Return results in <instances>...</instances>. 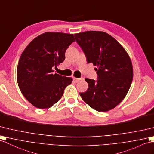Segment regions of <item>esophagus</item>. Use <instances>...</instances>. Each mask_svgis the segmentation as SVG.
I'll return each instance as SVG.
<instances>
[{"label": "esophagus", "instance_id": "obj_1", "mask_svg": "<svg viewBox=\"0 0 154 154\" xmlns=\"http://www.w3.org/2000/svg\"><path fill=\"white\" fill-rule=\"evenodd\" d=\"M73 80H74V82H79L80 80H81V78H73Z\"/></svg>", "mask_w": 154, "mask_h": 154}]
</instances>
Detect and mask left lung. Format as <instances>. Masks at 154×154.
Returning a JSON list of instances; mask_svg holds the SVG:
<instances>
[{
  "mask_svg": "<svg viewBox=\"0 0 154 154\" xmlns=\"http://www.w3.org/2000/svg\"><path fill=\"white\" fill-rule=\"evenodd\" d=\"M88 63L97 66V80L85 78L88 89L80 95L85 103L99 112L113 109L128 92L133 81L129 55L117 40L102 31L74 35Z\"/></svg>",
  "mask_w": 154,
  "mask_h": 154,
  "instance_id": "1",
  "label": "left lung"
}]
</instances>
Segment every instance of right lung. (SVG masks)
I'll return each mask as SVG.
<instances>
[{
    "instance_id": "add662e5",
    "label": "right lung",
    "mask_w": 154,
    "mask_h": 154,
    "mask_svg": "<svg viewBox=\"0 0 154 154\" xmlns=\"http://www.w3.org/2000/svg\"><path fill=\"white\" fill-rule=\"evenodd\" d=\"M75 42L73 35L47 32L32 40L22 53L17 68L22 94L36 108H50L61 99L71 78L54 73L65 59V51Z\"/></svg>"
}]
</instances>
